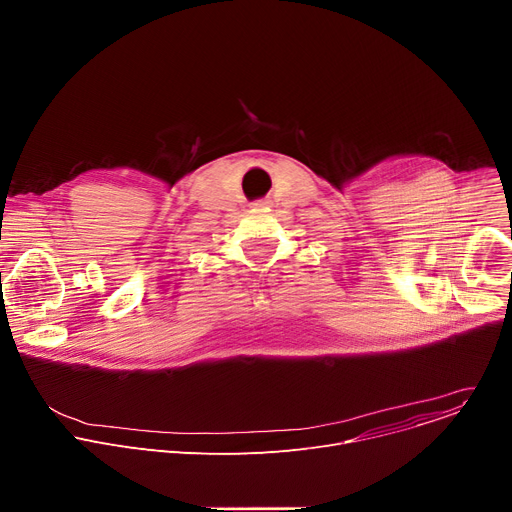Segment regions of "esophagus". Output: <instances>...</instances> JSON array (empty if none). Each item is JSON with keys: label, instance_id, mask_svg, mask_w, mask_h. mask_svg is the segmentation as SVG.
Instances as JSON below:
<instances>
[{"label": "esophagus", "instance_id": "34e87169", "mask_svg": "<svg viewBox=\"0 0 512 512\" xmlns=\"http://www.w3.org/2000/svg\"><path fill=\"white\" fill-rule=\"evenodd\" d=\"M261 204H265V202H261V200H259V202H255V206H261Z\"/></svg>", "mask_w": 512, "mask_h": 512}]
</instances>
